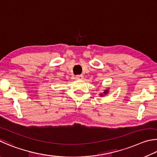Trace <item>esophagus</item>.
<instances>
[{"instance_id": "34e87169", "label": "esophagus", "mask_w": 157, "mask_h": 157, "mask_svg": "<svg viewBox=\"0 0 157 157\" xmlns=\"http://www.w3.org/2000/svg\"><path fill=\"white\" fill-rule=\"evenodd\" d=\"M83 78V76L81 74V75H78L76 76V80H82V79Z\"/></svg>"}]
</instances>
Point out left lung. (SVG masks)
Segmentation results:
<instances>
[{"mask_svg": "<svg viewBox=\"0 0 157 157\" xmlns=\"http://www.w3.org/2000/svg\"><path fill=\"white\" fill-rule=\"evenodd\" d=\"M108 93H109V88H107V89H105V90H104L103 92L100 93L99 96H100L101 97H104V96H105L106 94H108Z\"/></svg>", "mask_w": 157, "mask_h": 157, "instance_id": "left-lung-1", "label": "left lung"}]
</instances>
